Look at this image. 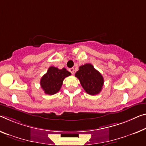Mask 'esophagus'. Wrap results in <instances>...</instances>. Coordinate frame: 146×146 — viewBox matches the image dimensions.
Segmentation results:
<instances>
[{
  "mask_svg": "<svg viewBox=\"0 0 146 146\" xmlns=\"http://www.w3.org/2000/svg\"><path fill=\"white\" fill-rule=\"evenodd\" d=\"M69 71L70 72L74 74V68H69Z\"/></svg>",
  "mask_w": 146,
  "mask_h": 146,
  "instance_id": "esophagus-1",
  "label": "esophagus"
}]
</instances>
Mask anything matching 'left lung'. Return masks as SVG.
<instances>
[{
  "mask_svg": "<svg viewBox=\"0 0 146 146\" xmlns=\"http://www.w3.org/2000/svg\"><path fill=\"white\" fill-rule=\"evenodd\" d=\"M75 76L80 80L83 88L90 95H97L102 90L104 78L98 70L90 63L85 64L79 67Z\"/></svg>",
  "mask_w": 146,
  "mask_h": 146,
  "instance_id": "8db88e82",
  "label": "left lung"
}]
</instances>
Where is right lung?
<instances>
[{"label": "right lung", "mask_w": 146, "mask_h": 146, "mask_svg": "<svg viewBox=\"0 0 146 146\" xmlns=\"http://www.w3.org/2000/svg\"><path fill=\"white\" fill-rule=\"evenodd\" d=\"M70 75L71 73L66 68L59 69L57 67L50 66L40 80V86L45 93L53 95L59 91L64 78Z\"/></svg>", "instance_id": "1"}]
</instances>
